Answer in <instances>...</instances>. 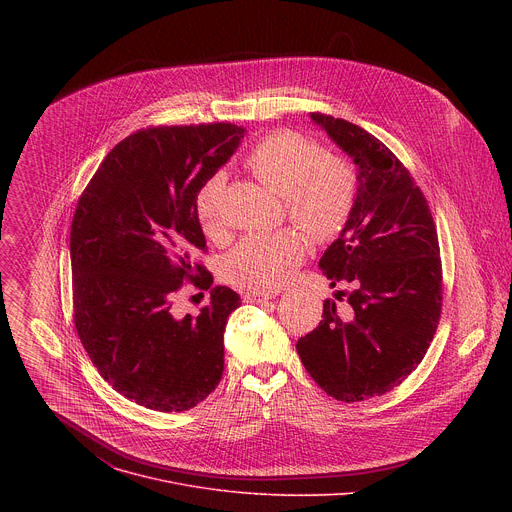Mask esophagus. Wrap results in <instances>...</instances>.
<instances>
[{"mask_svg": "<svg viewBox=\"0 0 512 512\" xmlns=\"http://www.w3.org/2000/svg\"><path fill=\"white\" fill-rule=\"evenodd\" d=\"M278 293H266V292H244V301L246 303H262V301H268L272 297H276Z\"/></svg>", "mask_w": 512, "mask_h": 512, "instance_id": "obj_1", "label": "esophagus"}]
</instances>
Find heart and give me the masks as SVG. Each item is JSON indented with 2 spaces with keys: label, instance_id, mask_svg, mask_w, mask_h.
<instances>
[{
  "label": "heart",
  "instance_id": "b5f03b06",
  "mask_svg": "<svg viewBox=\"0 0 512 512\" xmlns=\"http://www.w3.org/2000/svg\"><path fill=\"white\" fill-rule=\"evenodd\" d=\"M246 167L274 193L286 199L293 224L309 238H335L355 203V171L337 155L321 153L313 140L295 132H276L246 155ZM224 173L211 175L195 195V215L207 234L220 228ZM305 240L292 230L244 236L222 260V276L250 290L282 286L305 256Z\"/></svg>",
  "mask_w": 512,
  "mask_h": 512
}]
</instances>
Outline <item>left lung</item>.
<instances>
[{
    "label": "left lung",
    "mask_w": 512,
    "mask_h": 512,
    "mask_svg": "<svg viewBox=\"0 0 512 512\" xmlns=\"http://www.w3.org/2000/svg\"><path fill=\"white\" fill-rule=\"evenodd\" d=\"M357 167V193L319 266L347 307L323 303V321L297 341L311 378L333 398L359 402L400 384L422 363L441 311L438 232L420 187L398 157L363 128L309 114ZM343 292H335L339 299Z\"/></svg>",
    "instance_id": "left-lung-1"
}]
</instances>
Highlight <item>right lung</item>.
I'll list each match as a JSON object with an SVG mask.
<instances>
[{
  "instance_id": "1",
  "label": "right lung",
  "mask_w": 512,
  "mask_h": 512,
  "mask_svg": "<svg viewBox=\"0 0 512 512\" xmlns=\"http://www.w3.org/2000/svg\"><path fill=\"white\" fill-rule=\"evenodd\" d=\"M244 134L222 122L136 132L104 157L78 199L71 226L78 337L102 378L149 410H189L222 378L224 327L240 295L215 286L197 318L170 307L185 279L213 286L211 272L195 266L207 244L195 195Z\"/></svg>"
}]
</instances>
